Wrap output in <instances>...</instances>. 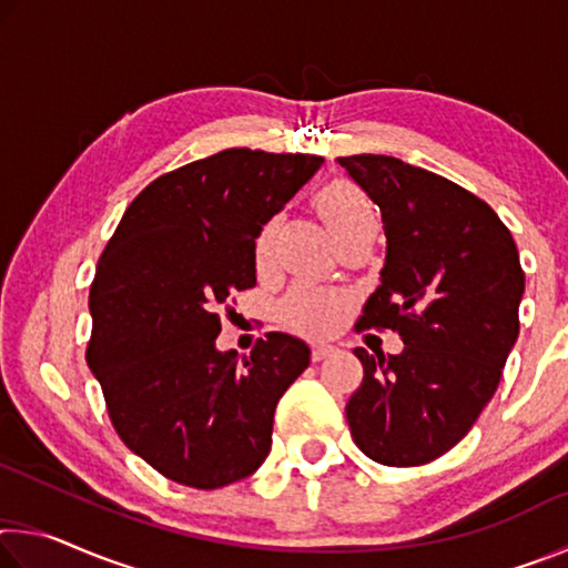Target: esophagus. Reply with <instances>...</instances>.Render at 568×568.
<instances>
[{
  "label": "esophagus",
  "instance_id": "obj_1",
  "mask_svg": "<svg viewBox=\"0 0 568 568\" xmlns=\"http://www.w3.org/2000/svg\"><path fill=\"white\" fill-rule=\"evenodd\" d=\"M333 353H335V345L325 343V341H315L313 343V361H323V358H328V355H333Z\"/></svg>",
  "mask_w": 568,
  "mask_h": 568
}]
</instances>
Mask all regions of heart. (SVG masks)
<instances>
[{"label": "heart", "instance_id": "1", "mask_svg": "<svg viewBox=\"0 0 568 568\" xmlns=\"http://www.w3.org/2000/svg\"><path fill=\"white\" fill-rule=\"evenodd\" d=\"M315 207H318L323 223L328 225L333 237L343 233L345 227H351L355 220L373 215L368 200H365L353 185H348V182H331L328 187H323L318 192V197H315ZM275 230H277V220H271V223L257 233V240H255L257 265H265L271 261ZM281 313L285 323H291L297 331L325 333L338 323L343 313V297L321 283L305 281V283H297L293 291L285 295Z\"/></svg>", "mask_w": 568, "mask_h": 568}]
</instances>
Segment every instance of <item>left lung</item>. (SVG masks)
<instances>
[{"label":"left lung","instance_id":"left-lung-1","mask_svg":"<svg viewBox=\"0 0 568 568\" xmlns=\"http://www.w3.org/2000/svg\"><path fill=\"white\" fill-rule=\"evenodd\" d=\"M381 207L386 263L358 328L406 348L368 355L345 418L383 466L428 464L454 448L494 398L518 338L524 271L508 227L456 182L390 155L338 158Z\"/></svg>","mask_w":568,"mask_h":568}]
</instances>
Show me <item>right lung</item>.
I'll return each instance as SVG.
<instances>
[{
    "mask_svg": "<svg viewBox=\"0 0 568 568\" xmlns=\"http://www.w3.org/2000/svg\"><path fill=\"white\" fill-rule=\"evenodd\" d=\"M323 158L233 148L158 178L124 210L90 291L88 363L132 454L178 484L220 488L261 468L307 343L271 333L220 351V307L255 285V240Z\"/></svg>",
    "mask_w": 568,
    "mask_h": 568,
    "instance_id": "add662e5",
    "label": "right lung"
}]
</instances>
